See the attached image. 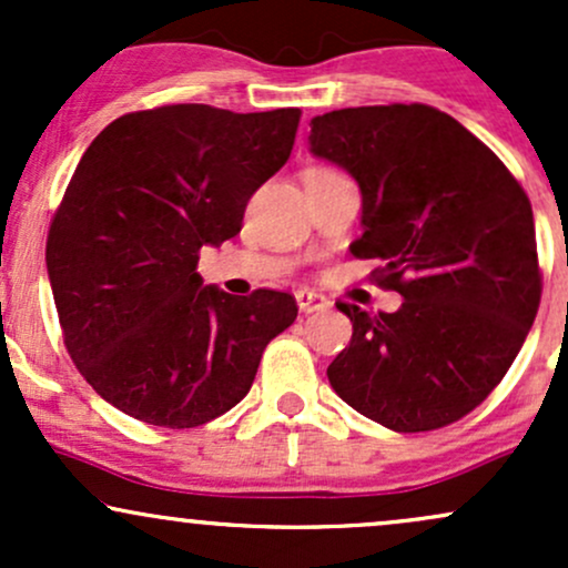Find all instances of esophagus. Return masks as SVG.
I'll list each match as a JSON object with an SVG mask.
<instances>
[{
  "label": "esophagus",
  "instance_id": "obj_1",
  "mask_svg": "<svg viewBox=\"0 0 568 568\" xmlns=\"http://www.w3.org/2000/svg\"><path fill=\"white\" fill-rule=\"evenodd\" d=\"M296 304H298V310H302V312H321V310H328V306H331L328 296H323V293L310 291V288L296 291Z\"/></svg>",
  "mask_w": 568,
  "mask_h": 568
}]
</instances>
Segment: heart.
Returning a JSON list of instances; mask_svg holds the SVG:
<instances>
[{
  "mask_svg": "<svg viewBox=\"0 0 568 568\" xmlns=\"http://www.w3.org/2000/svg\"><path fill=\"white\" fill-rule=\"evenodd\" d=\"M306 173H325L323 168H312V171H306Z\"/></svg>",
  "mask_w": 568,
  "mask_h": 568,
  "instance_id": "b5f03b06",
  "label": "heart"
}]
</instances>
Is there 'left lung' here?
Here are the masks:
<instances>
[{"instance_id":"obj_1","label":"left lung","mask_w":568,"mask_h":568,"mask_svg":"<svg viewBox=\"0 0 568 568\" xmlns=\"http://www.w3.org/2000/svg\"><path fill=\"white\" fill-rule=\"evenodd\" d=\"M310 152L363 194L357 258H382L397 312L352 321L328 366L334 393L395 433L452 425L486 400L537 317L531 202L497 154L425 103L312 116Z\"/></svg>"}]
</instances>
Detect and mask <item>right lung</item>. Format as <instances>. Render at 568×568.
I'll return each mask as SVG.
<instances>
[{"mask_svg": "<svg viewBox=\"0 0 568 568\" xmlns=\"http://www.w3.org/2000/svg\"><path fill=\"white\" fill-rule=\"evenodd\" d=\"M298 109L205 103L133 112L82 154L48 237L63 342L90 387L146 425L184 429L237 406L293 296L202 285L197 253L243 224L291 158Z\"/></svg>", "mask_w": 568, "mask_h": 568, "instance_id": "obj_1", "label": "right lung"}]
</instances>
